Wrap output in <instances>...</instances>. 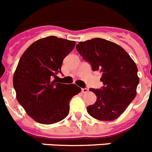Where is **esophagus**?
<instances>
[{
    "instance_id": "esophagus-1",
    "label": "esophagus",
    "mask_w": 152,
    "mask_h": 152,
    "mask_svg": "<svg viewBox=\"0 0 152 152\" xmlns=\"http://www.w3.org/2000/svg\"><path fill=\"white\" fill-rule=\"evenodd\" d=\"M88 91H89V90L87 88H82L81 89V92L83 93H87Z\"/></svg>"
}]
</instances>
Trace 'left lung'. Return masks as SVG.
Wrapping results in <instances>:
<instances>
[{
    "label": "left lung",
    "mask_w": 152,
    "mask_h": 152,
    "mask_svg": "<svg viewBox=\"0 0 152 152\" xmlns=\"http://www.w3.org/2000/svg\"><path fill=\"white\" fill-rule=\"evenodd\" d=\"M76 49L93 72L102 74L104 84L100 89H90L97 99L87 107L89 115L99 121L117 119L136 97L140 82L136 63L121 46L105 39L80 42Z\"/></svg>",
    "instance_id": "left-lung-1"
}]
</instances>
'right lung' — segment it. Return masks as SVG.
Wrapping results in <instances>:
<instances>
[{
	"instance_id": "obj_1",
	"label": "right lung",
	"mask_w": 152,
	"mask_h": 152,
	"mask_svg": "<svg viewBox=\"0 0 152 152\" xmlns=\"http://www.w3.org/2000/svg\"><path fill=\"white\" fill-rule=\"evenodd\" d=\"M75 42L55 36L33 43L24 52L13 75L19 103L35 121L52 124L66 118L69 102L81 89L75 84L56 83L62 62Z\"/></svg>"
}]
</instances>
